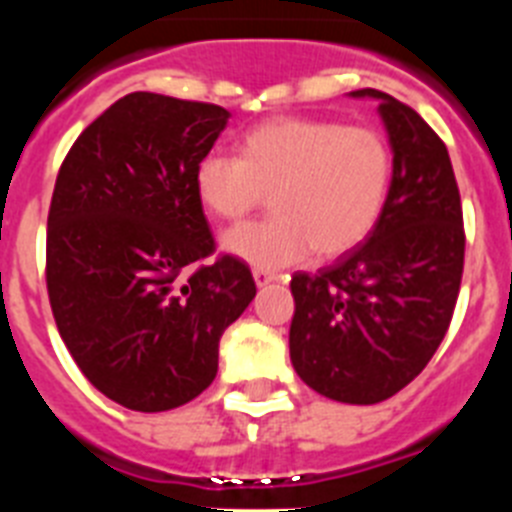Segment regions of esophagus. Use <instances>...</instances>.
Instances as JSON below:
<instances>
[{"mask_svg":"<svg viewBox=\"0 0 512 512\" xmlns=\"http://www.w3.org/2000/svg\"><path fill=\"white\" fill-rule=\"evenodd\" d=\"M277 279V274L269 269H253V282L259 284V287H266L269 282H274Z\"/></svg>","mask_w":512,"mask_h":512,"instance_id":"1","label":"esophagus"}]
</instances>
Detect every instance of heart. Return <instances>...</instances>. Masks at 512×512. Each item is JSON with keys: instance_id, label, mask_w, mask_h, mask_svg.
Wrapping results in <instances>:
<instances>
[{"instance_id": "obj_1", "label": "heart", "mask_w": 512, "mask_h": 512, "mask_svg": "<svg viewBox=\"0 0 512 512\" xmlns=\"http://www.w3.org/2000/svg\"><path fill=\"white\" fill-rule=\"evenodd\" d=\"M392 184V151L372 128L336 120L274 117L248 130L241 158L207 153L194 169L202 205L241 220L271 194L277 215L228 230L225 251L253 266L297 264L315 248L336 259L369 238Z\"/></svg>"}]
</instances>
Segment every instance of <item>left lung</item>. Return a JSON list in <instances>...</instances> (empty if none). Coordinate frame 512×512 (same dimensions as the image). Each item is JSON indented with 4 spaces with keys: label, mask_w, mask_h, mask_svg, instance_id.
<instances>
[{
    "label": "left lung",
    "mask_w": 512,
    "mask_h": 512,
    "mask_svg": "<svg viewBox=\"0 0 512 512\" xmlns=\"http://www.w3.org/2000/svg\"><path fill=\"white\" fill-rule=\"evenodd\" d=\"M372 97L390 135L392 184L377 228L318 274H295L289 356L307 387L351 405L397 395L441 346L464 271V217L443 140L413 107Z\"/></svg>",
    "instance_id": "left-lung-1"
}]
</instances>
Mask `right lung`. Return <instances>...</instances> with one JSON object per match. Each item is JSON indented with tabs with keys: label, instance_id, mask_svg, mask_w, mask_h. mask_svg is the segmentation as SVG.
I'll return each instance as SVG.
<instances>
[{
	"label": "right lung",
	"instance_id": "1",
	"mask_svg": "<svg viewBox=\"0 0 512 512\" xmlns=\"http://www.w3.org/2000/svg\"><path fill=\"white\" fill-rule=\"evenodd\" d=\"M230 112L133 92L63 158L48 210L45 284L81 374L138 413L179 408L217 374V343L256 295L215 253L194 169Z\"/></svg>",
	"mask_w": 512,
	"mask_h": 512
}]
</instances>
